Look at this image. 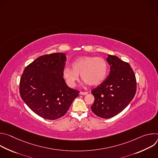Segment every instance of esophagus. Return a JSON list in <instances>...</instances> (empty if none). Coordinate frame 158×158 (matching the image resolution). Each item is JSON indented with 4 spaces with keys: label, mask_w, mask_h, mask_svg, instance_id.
Returning <instances> with one entry per match:
<instances>
[{
    "label": "esophagus",
    "mask_w": 158,
    "mask_h": 158,
    "mask_svg": "<svg viewBox=\"0 0 158 158\" xmlns=\"http://www.w3.org/2000/svg\"><path fill=\"white\" fill-rule=\"evenodd\" d=\"M79 94H81V95H86L87 94H88V93L87 92H82V91H81Z\"/></svg>",
    "instance_id": "obj_1"
}]
</instances>
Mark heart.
<instances>
[{"label":"heart","instance_id":"1","mask_svg":"<svg viewBox=\"0 0 158 158\" xmlns=\"http://www.w3.org/2000/svg\"><path fill=\"white\" fill-rule=\"evenodd\" d=\"M73 69L66 67L63 75L67 84L74 85L78 80L79 74L81 79L89 85H97L106 78L108 65L106 60L101 57L85 56L76 59L72 64Z\"/></svg>","mask_w":158,"mask_h":158}]
</instances>
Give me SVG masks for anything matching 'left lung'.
<instances>
[{
    "instance_id": "obj_1",
    "label": "left lung",
    "mask_w": 158,
    "mask_h": 158,
    "mask_svg": "<svg viewBox=\"0 0 158 158\" xmlns=\"http://www.w3.org/2000/svg\"><path fill=\"white\" fill-rule=\"evenodd\" d=\"M110 71L107 77L91 91L94 102V113L102 118L114 117L130 103L136 92V79L128 62L115 56L108 55Z\"/></svg>"
}]
</instances>
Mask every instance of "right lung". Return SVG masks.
<instances>
[{"mask_svg":"<svg viewBox=\"0 0 158 158\" xmlns=\"http://www.w3.org/2000/svg\"><path fill=\"white\" fill-rule=\"evenodd\" d=\"M65 61L64 53L44 55L29 64L21 76V98L44 119L55 120L62 117L80 93L65 82L63 71Z\"/></svg>","mask_w":158,"mask_h":158,"instance_id":"obj_1","label":"right lung"}]
</instances>
